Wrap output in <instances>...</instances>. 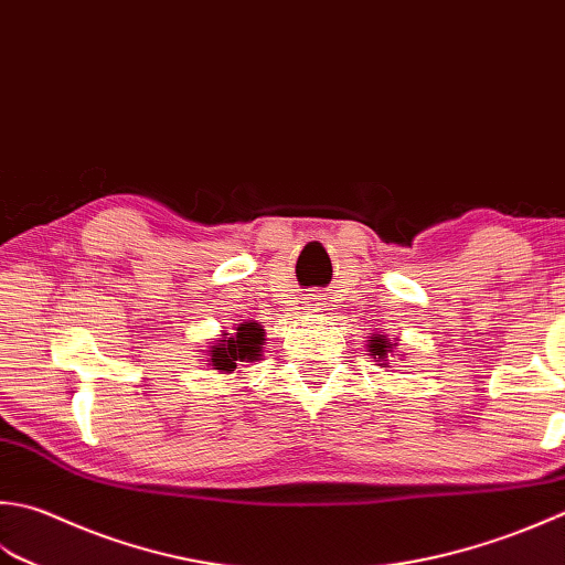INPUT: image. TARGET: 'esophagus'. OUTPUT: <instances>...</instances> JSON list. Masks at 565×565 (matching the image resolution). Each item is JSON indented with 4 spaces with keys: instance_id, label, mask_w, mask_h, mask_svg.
Masks as SVG:
<instances>
[{
    "instance_id": "1",
    "label": "esophagus",
    "mask_w": 565,
    "mask_h": 565,
    "mask_svg": "<svg viewBox=\"0 0 565 565\" xmlns=\"http://www.w3.org/2000/svg\"><path fill=\"white\" fill-rule=\"evenodd\" d=\"M323 306H326V301H323V296H320V294H306V296H303V308H306V313H318V311H323Z\"/></svg>"
}]
</instances>
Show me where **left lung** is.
I'll list each match as a JSON object with an SVG mask.
<instances>
[{"label":"left lung","mask_w":565,"mask_h":565,"mask_svg":"<svg viewBox=\"0 0 565 565\" xmlns=\"http://www.w3.org/2000/svg\"><path fill=\"white\" fill-rule=\"evenodd\" d=\"M394 348H396V338L394 342L386 335H372V340H367V352L374 358V362L384 364V367H390V360L386 358L392 355Z\"/></svg>","instance_id":"1"}]
</instances>
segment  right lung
<instances>
[{
  "instance_id": "right-lung-1",
  "label": "right lung",
  "mask_w": 565,
  "mask_h": 565,
  "mask_svg": "<svg viewBox=\"0 0 565 565\" xmlns=\"http://www.w3.org/2000/svg\"><path fill=\"white\" fill-rule=\"evenodd\" d=\"M262 345L264 328L257 320H245V323H235V333H223V338L213 340V345L205 350V364L220 374L239 372L242 362L262 360Z\"/></svg>"
}]
</instances>
